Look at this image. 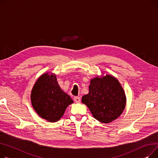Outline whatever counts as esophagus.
Masks as SVG:
<instances>
[{
  "label": "esophagus",
  "instance_id": "esophagus-1",
  "mask_svg": "<svg viewBox=\"0 0 158 158\" xmlns=\"http://www.w3.org/2000/svg\"><path fill=\"white\" fill-rule=\"evenodd\" d=\"M74 100L76 102V103H80V98L78 96H75L74 98Z\"/></svg>",
  "mask_w": 158,
  "mask_h": 158
}]
</instances>
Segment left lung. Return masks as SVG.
Masks as SVG:
<instances>
[{"instance_id":"obj_1","label":"left lung","mask_w":158,"mask_h":158,"mask_svg":"<svg viewBox=\"0 0 158 158\" xmlns=\"http://www.w3.org/2000/svg\"><path fill=\"white\" fill-rule=\"evenodd\" d=\"M89 89V94L82 97L81 101L96 119L109 123L121 115L126 98L124 89L115 77H96L91 80Z\"/></svg>"}]
</instances>
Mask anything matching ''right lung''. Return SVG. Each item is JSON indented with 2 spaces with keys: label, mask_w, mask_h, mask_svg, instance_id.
<instances>
[{
  "label": "right lung",
  "mask_w": 158,
  "mask_h": 158,
  "mask_svg": "<svg viewBox=\"0 0 158 158\" xmlns=\"http://www.w3.org/2000/svg\"><path fill=\"white\" fill-rule=\"evenodd\" d=\"M31 102L38 115L49 122H57L72 103L71 97L58 85L55 75H41L32 89Z\"/></svg>",
  "instance_id": "add662e5"
}]
</instances>
